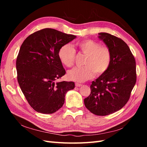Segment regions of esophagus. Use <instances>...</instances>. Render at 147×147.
<instances>
[{"instance_id":"1","label":"esophagus","mask_w":147,"mask_h":147,"mask_svg":"<svg viewBox=\"0 0 147 147\" xmlns=\"http://www.w3.org/2000/svg\"><path fill=\"white\" fill-rule=\"evenodd\" d=\"M82 85V84H80V83H75V86H77V87H80V86H81Z\"/></svg>"}]
</instances>
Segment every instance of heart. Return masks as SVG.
Instances as JSON below:
<instances>
[{
    "label": "heart",
    "instance_id": "obj_1",
    "mask_svg": "<svg viewBox=\"0 0 147 147\" xmlns=\"http://www.w3.org/2000/svg\"><path fill=\"white\" fill-rule=\"evenodd\" d=\"M76 47L78 51L86 57L84 67H75L68 72V77L74 81L82 82L94 77L100 76L108 70L112 62V53L106 46L91 39H86L77 42ZM61 63L66 67L74 64L76 51L69 44L63 45L58 51Z\"/></svg>",
    "mask_w": 147,
    "mask_h": 147
}]
</instances>
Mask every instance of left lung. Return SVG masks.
<instances>
[{
  "instance_id": "1",
  "label": "left lung",
  "mask_w": 147,
  "mask_h": 147,
  "mask_svg": "<svg viewBox=\"0 0 147 147\" xmlns=\"http://www.w3.org/2000/svg\"><path fill=\"white\" fill-rule=\"evenodd\" d=\"M112 53L108 70L93 81L91 94L84 103L90 112L99 116L112 114L126 104L136 83V64L129 48L122 39L108 33H99Z\"/></svg>"
}]
</instances>
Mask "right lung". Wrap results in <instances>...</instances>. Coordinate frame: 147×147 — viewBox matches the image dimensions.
Wrapping results in <instances>:
<instances>
[{
  "label": "right lung",
  "instance_id": "add662e5",
  "mask_svg": "<svg viewBox=\"0 0 147 147\" xmlns=\"http://www.w3.org/2000/svg\"><path fill=\"white\" fill-rule=\"evenodd\" d=\"M76 36L45 28L30 34L22 43L16 59L17 79L29 104L36 112L51 114L63 107L72 82H55L65 74L58 57L61 47Z\"/></svg>",
  "mask_w": 147,
  "mask_h": 147
}]
</instances>
